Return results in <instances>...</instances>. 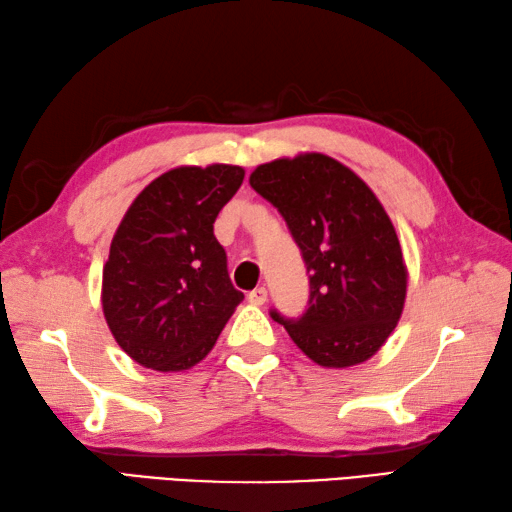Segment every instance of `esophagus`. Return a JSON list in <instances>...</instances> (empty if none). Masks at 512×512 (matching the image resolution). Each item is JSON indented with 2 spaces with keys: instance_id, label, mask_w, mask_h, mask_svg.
I'll use <instances>...</instances> for the list:
<instances>
[{
  "instance_id": "34e87169",
  "label": "esophagus",
  "mask_w": 512,
  "mask_h": 512,
  "mask_svg": "<svg viewBox=\"0 0 512 512\" xmlns=\"http://www.w3.org/2000/svg\"><path fill=\"white\" fill-rule=\"evenodd\" d=\"M247 300L252 302V305H265V302H267V289L265 287H256L254 291H249Z\"/></svg>"
}]
</instances>
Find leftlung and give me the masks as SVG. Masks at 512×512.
Listing matches in <instances>:
<instances>
[{
    "label": "left lung",
    "mask_w": 512,
    "mask_h": 512,
    "mask_svg": "<svg viewBox=\"0 0 512 512\" xmlns=\"http://www.w3.org/2000/svg\"><path fill=\"white\" fill-rule=\"evenodd\" d=\"M249 185L278 207L305 258L309 307L276 311L296 347L327 369L367 362L398 327L409 271L389 214L347 165L320 152L258 165Z\"/></svg>",
    "instance_id": "8db88e82"
}]
</instances>
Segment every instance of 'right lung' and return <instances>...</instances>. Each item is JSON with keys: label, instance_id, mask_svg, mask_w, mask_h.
I'll return each instance as SVG.
<instances>
[{"label": "right lung", "instance_id": "right-lung-1", "mask_svg": "<svg viewBox=\"0 0 512 512\" xmlns=\"http://www.w3.org/2000/svg\"><path fill=\"white\" fill-rule=\"evenodd\" d=\"M241 165H181L143 187L112 236L101 307L114 340L145 369H192L245 298L227 274L214 221Z\"/></svg>", "mask_w": 512, "mask_h": 512}]
</instances>
